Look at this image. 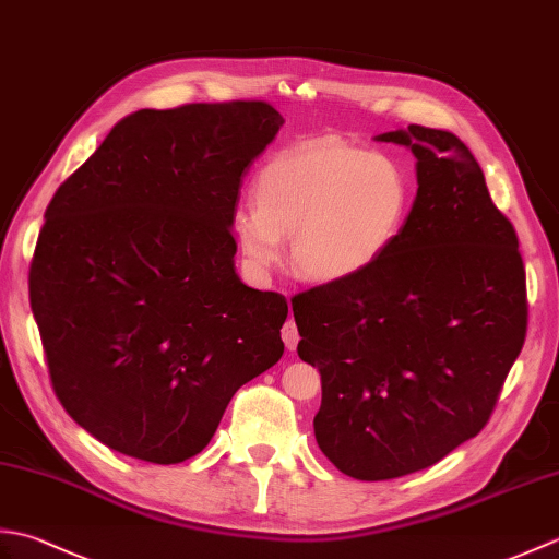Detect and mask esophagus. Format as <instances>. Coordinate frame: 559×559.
<instances>
[{
    "label": "esophagus",
    "instance_id": "obj_1",
    "mask_svg": "<svg viewBox=\"0 0 559 559\" xmlns=\"http://www.w3.org/2000/svg\"><path fill=\"white\" fill-rule=\"evenodd\" d=\"M281 336H283V343H286V348H288V350H295V348H298L300 334H298V326H295V322H293V317L288 319L286 324H283V329H281Z\"/></svg>",
    "mask_w": 559,
    "mask_h": 559
}]
</instances>
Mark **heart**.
Returning <instances> with one entry per match:
<instances>
[{"instance_id": "heart-1", "label": "heart", "mask_w": 559, "mask_h": 559, "mask_svg": "<svg viewBox=\"0 0 559 559\" xmlns=\"http://www.w3.org/2000/svg\"><path fill=\"white\" fill-rule=\"evenodd\" d=\"M254 206L237 209L233 233L245 266L269 276L290 233L293 264L305 278H358L406 225L413 180L386 151L319 139L269 158L252 187Z\"/></svg>"}]
</instances>
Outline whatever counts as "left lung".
<instances>
[{
	"instance_id": "obj_1",
	"label": "left lung",
	"mask_w": 559,
	"mask_h": 559,
	"mask_svg": "<svg viewBox=\"0 0 559 559\" xmlns=\"http://www.w3.org/2000/svg\"><path fill=\"white\" fill-rule=\"evenodd\" d=\"M377 141L418 158L399 240L358 278L293 298L298 355L322 374L317 444L358 480L408 476L476 437L528 324L516 230L466 144L420 124Z\"/></svg>"
}]
</instances>
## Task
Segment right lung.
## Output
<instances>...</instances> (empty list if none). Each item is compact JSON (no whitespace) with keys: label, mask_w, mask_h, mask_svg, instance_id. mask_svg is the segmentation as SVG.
Returning a JSON list of instances; mask_svg holds the SVG:
<instances>
[{"label":"right lung","mask_w":559,"mask_h":559,"mask_svg":"<svg viewBox=\"0 0 559 559\" xmlns=\"http://www.w3.org/2000/svg\"><path fill=\"white\" fill-rule=\"evenodd\" d=\"M283 127L264 100L139 110L57 189L28 273L52 389L120 454L180 463L283 355L288 302L245 286L230 233Z\"/></svg>","instance_id":"add662e5"}]
</instances>
